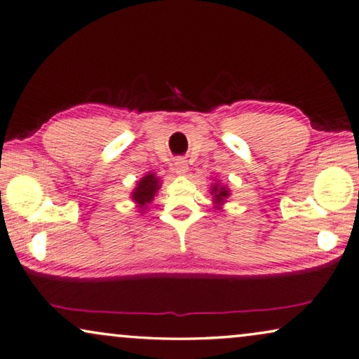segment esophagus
<instances>
[{
	"label": "esophagus",
	"instance_id": "34e87169",
	"mask_svg": "<svg viewBox=\"0 0 359 359\" xmlns=\"http://www.w3.org/2000/svg\"><path fill=\"white\" fill-rule=\"evenodd\" d=\"M187 170H189V167H187V162L184 161V158H176L175 173L176 175H186Z\"/></svg>",
	"mask_w": 359,
	"mask_h": 359
}]
</instances>
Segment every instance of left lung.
<instances>
[{
  "instance_id": "1",
  "label": "left lung",
  "mask_w": 359,
  "mask_h": 359,
  "mask_svg": "<svg viewBox=\"0 0 359 359\" xmlns=\"http://www.w3.org/2000/svg\"><path fill=\"white\" fill-rule=\"evenodd\" d=\"M212 196H213V202L217 208H219L224 203L226 198L229 197V189L226 186L218 184V181L212 186Z\"/></svg>"
}]
</instances>
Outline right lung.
Listing matches in <instances>:
<instances>
[{
	"instance_id": "obj_1",
	"label": "right lung",
	"mask_w": 359,
	"mask_h": 359,
	"mask_svg": "<svg viewBox=\"0 0 359 359\" xmlns=\"http://www.w3.org/2000/svg\"><path fill=\"white\" fill-rule=\"evenodd\" d=\"M161 181L154 173H149L137 181L135 191L131 192V198L137 203V207L142 208L141 212L146 210V207L154 201V196L157 194Z\"/></svg>"
}]
</instances>
